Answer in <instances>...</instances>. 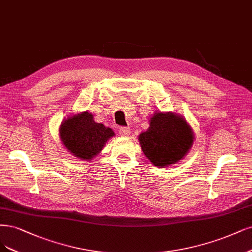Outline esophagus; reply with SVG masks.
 I'll return each instance as SVG.
<instances>
[{
    "label": "esophagus",
    "instance_id": "esophagus-1",
    "mask_svg": "<svg viewBox=\"0 0 252 252\" xmlns=\"http://www.w3.org/2000/svg\"><path fill=\"white\" fill-rule=\"evenodd\" d=\"M119 132L121 135H124V136H128L130 134V128L129 127H120L119 128Z\"/></svg>",
    "mask_w": 252,
    "mask_h": 252
}]
</instances>
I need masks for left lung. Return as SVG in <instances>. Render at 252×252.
<instances>
[{
	"instance_id": "8db88e82",
	"label": "left lung",
	"mask_w": 252,
	"mask_h": 252,
	"mask_svg": "<svg viewBox=\"0 0 252 252\" xmlns=\"http://www.w3.org/2000/svg\"><path fill=\"white\" fill-rule=\"evenodd\" d=\"M194 134L186 120L172 112H158L150 120V127L138 141L146 158L161 168L173 164L188 153Z\"/></svg>"
}]
</instances>
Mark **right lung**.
Segmentation results:
<instances>
[{"mask_svg": "<svg viewBox=\"0 0 252 252\" xmlns=\"http://www.w3.org/2000/svg\"><path fill=\"white\" fill-rule=\"evenodd\" d=\"M114 134L110 128L94 122L89 111L68 118L60 126V138L66 149L86 160L94 158Z\"/></svg>", "mask_w": 252, "mask_h": 252, "instance_id": "right-lung-1", "label": "right lung"}]
</instances>
